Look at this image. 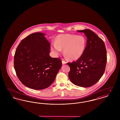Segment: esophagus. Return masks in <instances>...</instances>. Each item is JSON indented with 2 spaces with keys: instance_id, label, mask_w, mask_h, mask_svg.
I'll return each instance as SVG.
<instances>
[{
  "instance_id": "34e87169",
  "label": "esophagus",
  "mask_w": 120,
  "mask_h": 120,
  "mask_svg": "<svg viewBox=\"0 0 120 120\" xmlns=\"http://www.w3.org/2000/svg\"><path fill=\"white\" fill-rule=\"evenodd\" d=\"M66 63H67V62H66V61H64V60L62 61V64H66Z\"/></svg>"
}]
</instances>
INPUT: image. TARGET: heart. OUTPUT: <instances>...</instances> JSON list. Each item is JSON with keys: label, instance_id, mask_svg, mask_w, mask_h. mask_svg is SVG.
<instances>
[{"label": "heart", "instance_id": "b5f03b06", "mask_svg": "<svg viewBox=\"0 0 120 120\" xmlns=\"http://www.w3.org/2000/svg\"><path fill=\"white\" fill-rule=\"evenodd\" d=\"M87 40L83 35L61 34L57 35L55 41L51 44L52 50L57 55L63 50L65 57L71 60L79 59L86 49Z\"/></svg>", "mask_w": 120, "mask_h": 120}]
</instances>
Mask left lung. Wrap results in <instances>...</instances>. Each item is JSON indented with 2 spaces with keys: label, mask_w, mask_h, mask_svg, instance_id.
I'll return each instance as SVG.
<instances>
[{
  "label": "left lung",
  "mask_w": 120,
  "mask_h": 120,
  "mask_svg": "<svg viewBox=\"0 0 120 120\" xmlns=\"http://www.w3.org/2000/svg\"><path fill=\"white\" fill-rule=\"evenodd\" d=\"M87 37L84 54L77 61L68 63L70 67L69 79L76 86L89 87L96 84L104 73L107 51L103 40L90 29L77 30Z\"/></svg>",
  "instance_id": "8db88e82"
}]
</instances>
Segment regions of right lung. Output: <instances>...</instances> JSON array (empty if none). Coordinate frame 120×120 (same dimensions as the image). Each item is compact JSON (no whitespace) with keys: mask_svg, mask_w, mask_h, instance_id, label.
<instances>
[{"mask_svg":"<svg viewBox=\"0 0 120 120\" xmlns=\"http://www.w3.org/2000/svg\"><path fill=\"white\" fill-rule=\"evenodd\" d=\"M45 34L29 35L17 46L14 66L18 79L24 86L35 90L51 86L62 66L59 58L49 55L50 45Z\"/></svg>","mask_w":120,"mask_h":120,"instance_id":"obj_1","label":"right lung"}]
</instances>
